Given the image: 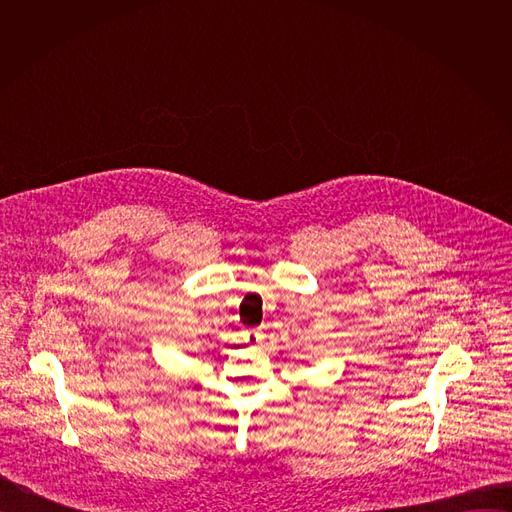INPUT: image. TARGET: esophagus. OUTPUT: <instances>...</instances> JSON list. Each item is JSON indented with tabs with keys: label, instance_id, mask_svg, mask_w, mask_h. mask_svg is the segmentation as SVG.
Masks as SVG:
<instances>
[{
	"label": "esophagus",
	"instance_id": "esophagus-1",
	"mask_svg": "<svg viewBox=\"0 0 512 512\" xmlns=\"http://www.w3.org/2000/svg\"><path fill=\"white\" fill-rule=\"evenodd\" d=\"M245 340H247L249 344H259V342L263 340V332H261V330H247V332H245Z\"/></svg>",
	"mask_w": 512,
	"mask_h": 512
}]
</instances>
